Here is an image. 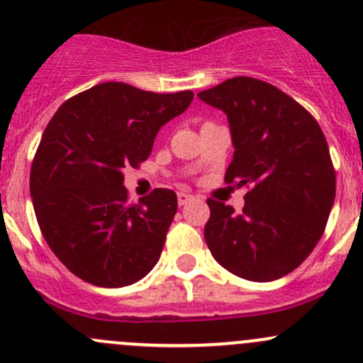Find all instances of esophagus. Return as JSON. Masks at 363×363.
<instances>
[{"mask_svg": "<svg viewBox=\"0 0 363 363\" xmlns=\"http://www.w3.org/2000/svg\"><path fill=\"white\" fill-rule=\"evenodd\" d=\"M192 199H194L192 194L178 192V203H180V206H183V204H186V203H190V201H192Z\"/></svg>", "mask_w": 363, "mask_h": 363, "instance_id": "34e87169", "label": "esophagus"}]
</instances>
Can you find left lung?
<instances>
[{"label":"left lung","instance_id":"1","mask_svg":"<svg viewBox=\"0 0 363 363\" xmlns=\"http://www.w3.org/2000/svg\"><path fill=\"white\" fill-rule=\"evenodd\" d=\"M228 114L235 155L224 182L247 186L242 213L208 199L204 240L220 267L254 282L298 268L325 233L335 169L318 121L259 79H228L197 93Z\"/></svg>","mask_w":363,"mask_h":363}]
</instances>
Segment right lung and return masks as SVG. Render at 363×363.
Returning a JSON list of instances; mask_svg holds the SVG:
<instances>
[{
  "instance_id": "1",
  "label": "right lung",
  "mask_w": 363,
  "mask_h": 363,
  "mask_svg": "<svg viewBox=\"0 0 363 363\" xmlns=\"http://www.w3.org/2000/svg\"><path fill=\"white\" fill-rule=\"evenodd\" d=\"M192 99L189 89L102 82L61 104L45 127L30 174L35 215L56 257L84 282L123 288L159 261L177 194L155 189L128 203L121 171L148 159L160 127Z\"/></svg>"
}]
</instances>
